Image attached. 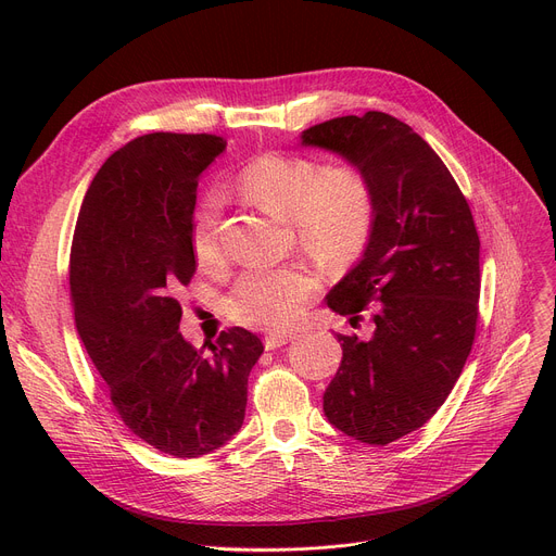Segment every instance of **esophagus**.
<instances>
[{"label":"esophagus","instance_id":"obj_1","mask_svg":"<svg viewBox=\"0 0 556 556\" xmlns=\"http://www.w3.org/2000/svg\"><path fill=\"white\" fill-rule=\"evenodd\" d=\"M295 340V333H270L266 336V349H277Z\"/></svg>","mask_w":556,"mask_h":556}]
</instances>
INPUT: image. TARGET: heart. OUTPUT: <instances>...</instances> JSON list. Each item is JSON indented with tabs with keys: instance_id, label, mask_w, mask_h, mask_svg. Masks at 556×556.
Here are the masks:
<instances>
[{
	"instance_id": "b5f03b06",
	"label": "heart",
	"mask_w": 556,
	"mask_h": 556,
	"mask_svg": "<svg viewBox=\"0 0 556 556\" xmlns=\"http://www.w3.org/2000/svg\"><path fill=\"white\" fill-rule=\"evenodd\" d=\"M237 187L254 207L293 223L300 245L327 266H344L369 243L376 220V193L369 175L352 162L319 164L302 155L268 153L248 162ZM202 266L223 263V200L204 195L191 229ZM317 288V275L293 263L283 268L248 270L233 286L229 311L241 325L283 329L300 317Z\"/></svg>"
}]
</instances>
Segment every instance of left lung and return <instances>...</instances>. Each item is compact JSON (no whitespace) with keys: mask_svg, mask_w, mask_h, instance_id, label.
I'll use <instances>...</instances> for the list:
<instances>
[{"mask_svg":"<svg viewBox=\"0 0 556 556\" xmlns=\"http://www.w3.org/2000/svg\"><path fill=\"white\" fill-rule=\"evenodd\" d=\"M300 143L358 164L374 185L369 243L327 295L329 308L352 323L369 304L374 333H338L342 363L325 392V415L354 440L386 446L440 410L471 354L476 223L440 155L392 114L338 116L304 130Z\"/></svg>","mask_w":556,"mask_h":556,"instance_id":"1","label":"left lung"}]
</instances>
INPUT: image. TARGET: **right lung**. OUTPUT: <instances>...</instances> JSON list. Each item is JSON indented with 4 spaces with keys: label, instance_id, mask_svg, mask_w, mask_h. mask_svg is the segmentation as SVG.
I'll use <instances>...</instances> for the list:
<instances>
[{
    "label": "right lung",
    "instance_id": "1",
    "mask_svg": "<svg viewBox=\"0 0 556 556\" xmlns=\"http://www.w3.org/2000/svg\"><path fill=\"white\" fill-rule=\"evenodd\" d=\"M227 141L151 132L99 168L78 214L70 286L78 336L114 410L153 448L207 455L245 419L258 336L233 327L195 349L175 293L195 273V189Z\"/></svg>",
    "mask_w": 556,
    "mask_h": 556
}]
</instances>
